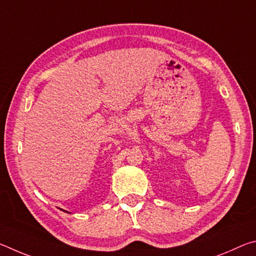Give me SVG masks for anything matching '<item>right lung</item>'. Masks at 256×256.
Instances as JSON below:
<instances>
[{
  "label": "right lung",
  "instance_id": "right-lung-1",
  "mask_svg": "<svg viewBox=\"0 0 256 256\" xmlns=\"http://www.w3.org/2000/svg\"><path fill=\"white\" fill-rule=\"evenodd\" d=\"M66 212H68V211H66Z\"/></svg>",
  "mask_w": 256,
  "mask_h": 256
}]
</instances>
